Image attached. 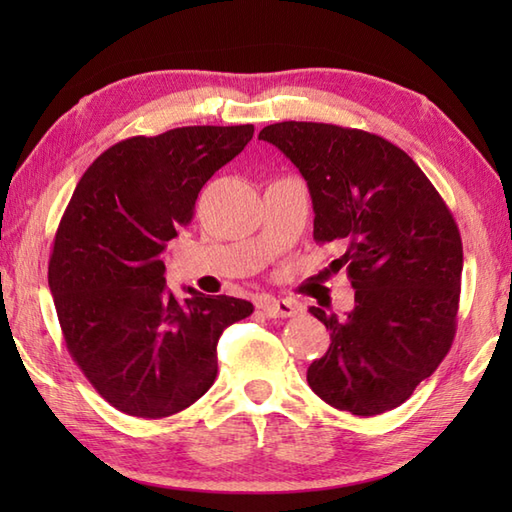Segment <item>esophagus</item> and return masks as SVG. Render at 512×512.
Listing matches in <instances>:
<instances>
[{
	"label": "esophagus",
	"instance_id": "obj_1",
	"mask_svg": "<svg viewBox=\"0 0 512 512\" xmlns=\"http://www.w3.org/2000/svg\"><path fill=\"white\" fill-rule=\"evenodd\" d=\"M259 308L266 314L268 319H286V317H295L299 312L297 303H292L288 299H262L259 301Z\"/></svg>",
	"mask_w": 512,
	"mask_h": 512
}]
</instances>
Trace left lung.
I'll list each match as a JSON object with an SVG mask.
<instances>
[{
    "instance_id": "obj_1",
    "label": "left lung",
    "mask_w": 512,
    "mask_h": 512,
    "mask_svg": "<svg viewBox=\"0 0 512 512\" xmlns=\"http://www.w3.org/2000/svg\"><path fill=\"white\" fill-rule=\"evenodd\" d=\"M259 138L306 178L314 239L341 242L332 268L356 290L345 319L310 308L332 343L308 367V385L354 416L400 407L455 336L462 239L449 206L405 151L363 129L286 121Z\"/></svg>"
}]
</instances>
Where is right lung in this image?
<instances>
[{
    "mask_svg": "<svg viewBox=\"0 0 512 512\" xmlns=\"http://www.w3.org/2000/svg\"><path fill=\"white\" fill-rule=\"evenodd\" d=\"M253 125L176 127L96 158L54 237L48 284L65 347L118 411L167 418L217 376L222 332L253 303L167 290V242L193 220L200 189L253 138Z\"/></svg>",
    "mask_w": 512,
    "mask_h": 512,
    "instance_id": "1",
    "label": "right lung"
}]
</instances>
